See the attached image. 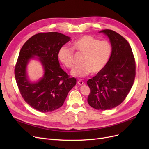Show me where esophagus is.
<instances>
[{
	"instance_id": "obj_1",
	"label": "esophagus",
	"mask_w": 149,
	"mask_h": 149,
	"mask_svg": "<svg viewBox=\"0 0 149 149\" xmlns=\"http://www.w3.org/2000/svg\"><path fill=\"white\" fill-rule=\"evenodd\" d=\"M78 84H79V85H84L85 84V83H84L83 81H81V80H79V81H78Z\"/></svg>"
}]
</instances>
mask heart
<instances>
[{"mask_svg":"<svg viewBox=\"0 0 149 149\" xmlns=\"http://www.w3.org/2000/svg\"><path fill=\"white\" fill-rule=\"evenodd\" d=\"M72 47L84 54L81 63L76 66L71 71L72 76L84 78L92 73L101 71L109 62L112 48L111 44L106 40H100L90 35H84L74 41ZM58 58L68 68L74 66L73 52L71 49L62 47L58 51Z\"/></svg>","mask_w":149,"mask_h":149,"instance_id":"1","label":"heart"}]
</instances>
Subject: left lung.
<instances>
[{"mask_svg": "<svg viewBox=\"0 0 149 149\" xmlns=\"http://www.w3.org/2000/svg\"><path fill=\"white\" fill-rule=\"evenodd\" d=\"M109 38L112 51L108 63L101 71L88 80L91 90L88 97L90 106L98 110L114 108L124 101L136 76V63L129 43L111 30L100 31Z\"/></svg>", "mask_w": 149, "mask_h": 149, "instance_id": "1", "label": "left lung"}]
</instances>
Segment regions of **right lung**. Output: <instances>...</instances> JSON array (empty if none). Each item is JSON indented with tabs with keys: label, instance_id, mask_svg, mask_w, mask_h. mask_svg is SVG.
<instances>
[{
	"label": "right lung",
	"instance_id": "obj_1",
	"mask_svg": "<svg viewBox=\"0 0 149 149\" xmlns=\"http://www.w3.org/2000/svg\"><path fill=\"white\" fill-rule=\"evenodd\" d=\"M70 37L58 32L39 33L32 36L22 47L15 68L16 82L25 101L42 112L61 107L68 93L76 83L60 67L58 53ZM31 59H38L44 75L37 82L29 79L26 67Z\"/></svg>",
	"mask_w": 149,
	"mask_h": 149
}]
</instances>
